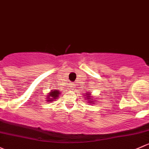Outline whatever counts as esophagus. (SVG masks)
<instances>
[{
    "label": "esophagus",
    "mask_w": 149,
    "mask_h": 149,
    "mask_svg": "<svg viewBox=\"0 0 149 149\" xmlns=\"http://www.w3.org/2000/svg\"><path fill=\"white\" fill-rule=\"evenodd\" d=\"M72 86H73V87L74 86V84H72Z\"/></svg>",
    "instance_id": "34e87169"
}]
</instances>
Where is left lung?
<instances>
[{
  "label": "left lung",
  "instance_id": "1",
  "mask_svg": "<svg viewBox=\"0 0 149 149\" xmlns=\"http://www.w3.org/2000/svg\"><path fill=\"white\" fill-rule=\"evenodd\" d=\"M86 95H87V96H86V95H84V96L86 97V98H85L86 99V98H87V99H89V97H91V96H90V93H89V94H87ZM91 99H92V98H91ZM89 102H90L89 103H91V104H93L95 101H92V100H91V101H89Z\"/></svg>",
  "mask_w": 149,
  "mask_h": 149
}]
</instances>
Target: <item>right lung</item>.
I'll list each match as a JSON object with an SVG mask.
<instances>
[{
	"mask_svg": "<svg viewBox=\"0 0 149 149\" xmlns=\"http://www.w3.org/2000/svg\"><path fill=\"white\" fill-rule=\"evenodd\" d=\"M60 91H52L51 93H48V96H50L49 98H48V101H54V100L56 99L57 97H58V95L60 94Z\"/></svg>",
	"mask_w": 149,
	"mask_h": 149,
	"instance_id": "1",
	"label": "right lung"
}]
</instances>
